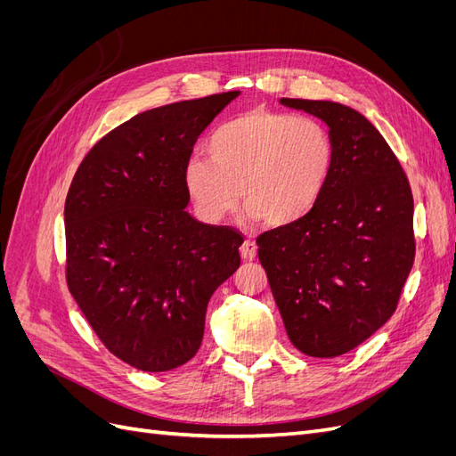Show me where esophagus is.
Here are the masks:
<instances>
[{
    "label": "esophagus",
    "instance_id": "esophagus-1",
    "mask_svg": "<svg viewBox=\"0 0 456 456\" xmlns=\"http://www.w3.org/2000/svg\"><path fill=\"white\" fill-rule=\"evenodd\" d=\"M256 243L255 241H251V240H247L241 247H240V253H241V258L243 260H255L256 258Z\"/></svg>",
    "mask_w": 456,
    "mask_h": 456
}]
</instances>
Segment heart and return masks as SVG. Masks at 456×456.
<instances>
[{
	"label": "heart",
	"instance_id": "heart-1",
	"mask_svg": "<svg viewBox=\"0 0 456 456\" xmlns=\"http://www.w3.org/2000/svg\"><path fill=\"white\" fill-rule=\"evenodd\" d=\"M205 154L186 163L184 186L209 224L223 223L241 198L266 226H293L320 203L335 165V144L322 121L268 108L223 123Z\"/></svg>",
	"mask_w": 456,
	"mask_h": 456
}]
</instances>
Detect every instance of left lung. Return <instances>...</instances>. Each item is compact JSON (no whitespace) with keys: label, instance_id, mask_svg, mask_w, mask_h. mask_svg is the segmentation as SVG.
<instances>
[{"label":"left lung","instance_id":"8db88e82","mask_svg":"<svg viewBox=\"0 0 456 456\" xmlns=\"http://www.w3.org/2000/svg\"><path fill=\"white\" fill-rule=\"evenodd\" d=\"M280 102L327 123L335 165L306 218L260 233L258 260L295 348L337 357L395 312L415 262V203L402 163L365 116L330 101Z\"/></svg>","mask_w":456,"mask_h":456}]
</instances>
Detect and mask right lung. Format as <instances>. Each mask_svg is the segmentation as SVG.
<instances>
[{
	"instance_id": "right-lung-1",
	"label": "right lung",
	"mask_w": 456,
	"mask_h": 456,
	"mask_svg": "<svg viewBox=\"0 0 456 456\" xmlns=\"http://www.w3.org/2000/svg\"><path fill=\"white\" fill-rule=\"evenodd\" d=\"M240 91L136 114L96 142L64 205L66 283L104 346L146 372L201 346L209 298L241 265V232L186 207L184 167Z\"/></svg>"
}]
</instances>
